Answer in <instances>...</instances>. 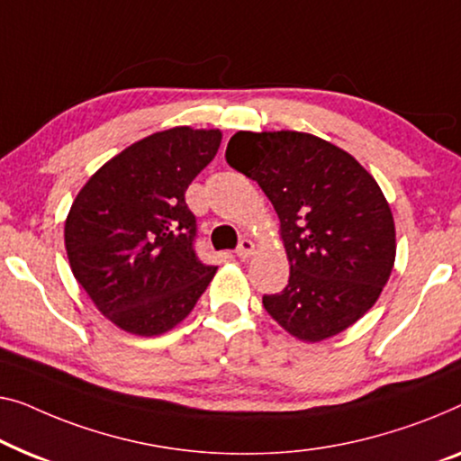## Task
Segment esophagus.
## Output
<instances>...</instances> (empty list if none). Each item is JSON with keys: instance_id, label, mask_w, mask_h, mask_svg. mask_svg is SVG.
Instances as JSON below:
<instances>
[{"instance_id": "34e87169", "label": "esophagus", "mask_w": 461, "mask_h": 461, "mask_svg": "<svg viewBox=\"0 0 461 461\" xmlns=\"http://www.w3.org/2000/svg\"><path fill=\"white\" fill-rule=\"evenodd\" d=\"M253 251H256V245H253V241H249V239H241V243H239L235 253H237V258L247 259L249 256H253Z\"/></svg>"}]
</instances>
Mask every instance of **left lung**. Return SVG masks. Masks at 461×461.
Instances as JSON below:
<instances>
[{"label": "left lung", "mask_w": 461, "mask_h": 461, "mask_svg": "<svg viewBox=\"0 0 461 461\" xmlns=\"http://www.w3.org/2000/svg\"><path fill=\"white\" fill-rule=\"evenodd\" d=\"M226 162L256 181L280 220L289 285L264 295L293 337L324 341L368 312L395 264V222L370 172L324 139L239 131Z\"/></svg>", "instance_id": "8db88e82"}]
</instances>
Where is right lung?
<instances>
[{
    "label": "right lung",
    "instance_id": "right-lung-1",
    "mask_svg": "<svg viewBox=\"0 0 461 461\" xmlns=\"http://www.w3.org/2000/svg\"><path fill=\"white\" fill-rule=\"evenodd\" d=\"M222 132H153L104 164L78 193L64 241L72 275L120 329H175L208 289L216 266L197 258V220L185 202L218 153Z\"/></svg>",
    "mask_w": 461,
    "mask_h": 461
}]
</instances>
